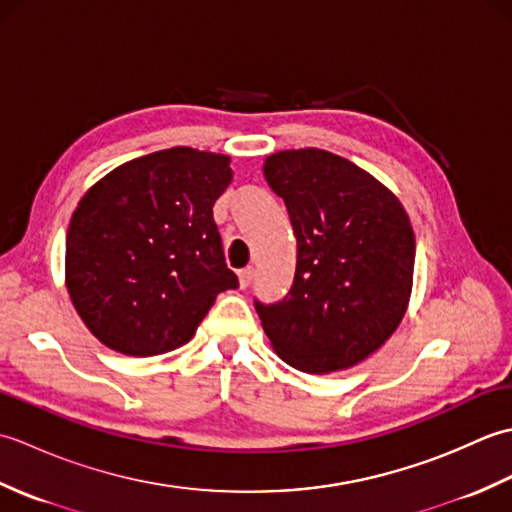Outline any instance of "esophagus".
Masks as SVG:
<instances>
[{
    "mask_svg": "<svg viewBox=\"0 0 512 512\" xmlns=\"http://www.w3.org/2000/svg\"><path fill=\"white\" fill-rule=\"evenodd\" d=\"M253 275H255V270L253 268H244V270H239L237 273V277H239V286L242 288H248L250 286V281H253Z\"/></svg>",
    "mask_w": 512,
    "mask_h": 512,
    "instance_id": "esophagus-1",
    "label": "esophagus"
}]
</instances>
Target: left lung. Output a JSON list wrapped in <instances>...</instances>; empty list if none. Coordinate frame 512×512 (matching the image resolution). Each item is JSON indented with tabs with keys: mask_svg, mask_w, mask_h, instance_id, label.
<instances>
[{
	"mask_svg": "<svg viewBox=\"0 0 512 512\" xmlns=\"http://www.w3.org/2000/svg\"><path fill=\"white\" fill-rule=\"evenodd\" d=\"M264 176L297 237L286 299L255 301L270 345L306 374L354 367L409 306L416 237L405 206L372 173L317 147L270 154Z\"/></svg>",
	"mask_w": 512,
	"mask_h": 512,
	"instance_id": "obj_1",
	"label": "left lung"
}]
</instances>
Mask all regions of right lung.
<instances>
[{"instance_id": "right-lung-1", "label": "right lung", "mask_w": 512, "mask_h": 512, "mask_svg": "<svg viewBox=\"0 0 512 512\" xmlns=\"http://www.w3.org/2000/svg\"><path fill=\"white\" fill-rule=\"evenodd\" d=\"M231 158L171 147L125 162L85 191L65 239V288L105 347L156 356L189 343L215 297L237 288L213 204Z\"/></svg>"}]
</instances>
